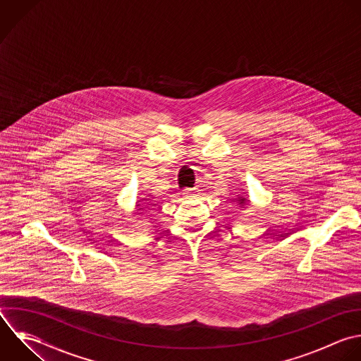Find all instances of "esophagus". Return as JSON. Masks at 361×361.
<instances>
[{"label": "esophagus", "mask_w": 361, "mask_h": 361, "mask_svg": "<svg viewBox=\"0 0 361 361\" xmlns=\"http://www.w3.org/2000/svg\"><path fill=\"white\" fill-rule=\"evenodd\" d=\"M196 193H197V189H196V188H193V189H185V190H183V196H185V197H193Z\"/></svg>", "instance_id": "esophagus-1"}]
</instances>
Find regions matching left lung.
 Instances as JSON below:
<instances>
[{"label": "left lung", "mask_w": 361, "mask_h": 361, "mask_svg": "<svg viewBox=\"0 0 361 361\" xmlns=\"http://www.w3.org/2000/svg\"><path fill=\"white\" fill-rule=\"evenodd\" d=\"M235 202L240 204V206H247V203H248V197H238V199H235Z\"/></svg>", "instance_id": "1"}]
</instances>
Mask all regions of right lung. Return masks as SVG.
<instances>
[{
    "mask_svg": "<svg viewBox=\"0 0 361 361\" xmlns=\"http://www.w3.org/2000/svg\"><path fill=\"white\" fill-rule=\"evenodd\" d=\"M137 206L140 207V209H138V212H140V213H147V206H141V203H138Z\"/></svg>",
    "mask_w": 361,
    "mask_h": 361,
    "instance_id": "add662e5",
    "label": "right lung"
}]
</instances>
